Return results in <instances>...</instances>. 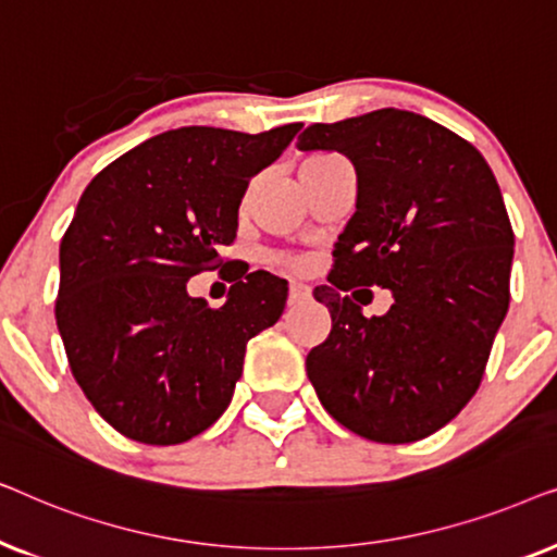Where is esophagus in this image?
<instances>
[{
    "instance_id": "esophagus-1",
    "label": "esophagus",
    "mask_w": 557,
    "mask_h": 557,
    "mask_svg": "<svg viewBox=\"0 0 557 557\" xmlns=\"http://www.w3.org/2000/svg\"><path fill=\"white\" fill-rule=\"evenodd\" d=\"M311 299V288L307 284H294L288 286V307H301Z\"/></svg>"
}]
</instances>
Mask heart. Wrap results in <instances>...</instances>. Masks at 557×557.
Masks as SVG:
<instances>
[{
    "mask_svg": "<svg viewBox=\"0 0 557 557\" xmlns=\"http://www.w3.org/2000/svg\"><path fill=\"white\" fill-rule=\"evenodd\" d=\"M332 159H334V154H309V157L304 159V162H301L299 172L314 170V166H319V164H326V162H332Z\"/></svg>",
    "mask_w": 557,
    "mask_h": 557,
    "instance_id": "b5f03b06",
    "label": "heart"
}]
</instances>
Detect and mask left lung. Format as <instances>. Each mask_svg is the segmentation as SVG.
Listing matches in <instances>:
<instances>
[{"label":"left lung","instance_id":"1","mask_svg":"<svg viewBox=\"0 0 557 557\" xmlns=\"http://www.w3.org/2000/svg\"><path fill=\"white\" fill-rule=\"evenodd\" d=\"M296 147L339 151L357 172L330 286L314 288L332 332L307 355L311 385L357 436H431L476 393L509 309L515 233L497 180L469 141L400 109L314 124ZM357 285L391 287L394 307L368 320Z\"/></svg>","mask_w":557,"mask_h":557}]
</instances>
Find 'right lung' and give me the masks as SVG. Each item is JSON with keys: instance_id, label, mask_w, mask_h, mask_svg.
<instances>
[{"instance_id": "add662e5", "label": "right lung", "mask_w": 557, "mask_h": 557, "mask_svg": "<svg viewBox=\"0 0 557 557\" xmlns=\"http://www.w3.org/2000/svg\"><path fill=\"white\" fill-rule=\"evenodd\" d=\"M299 128H172L111 162L81 195L60 240L55 319L75 383L126 438L172 446L210 429L231 406L248 339L278 322L284 278L246 273L220 309L187 284L215 269L250 177Z\"/></svg>"}]
</instances>
